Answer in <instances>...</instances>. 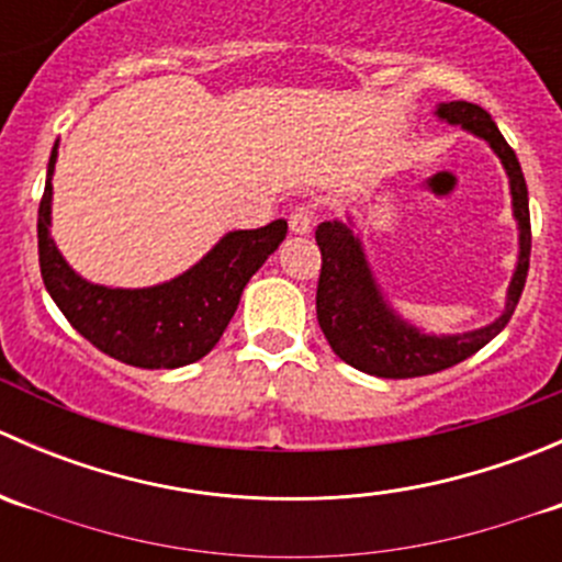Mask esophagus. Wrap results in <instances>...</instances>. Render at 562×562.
I'll list each match as a JSON object with an SVG mask.
<instances>
[{
  "label": "esophagus",
  "instance_id": "34e87169",
  "mask_svg": "<svg viewBox=\"0 0 562 562\" xmlns=\"http://www.w3.org/2000/svg\"><path fill=\"white\" fill-rule=\"evenodd\" d=\"M313 220H315V212L310 206H296L291 212V217H288V225H291L293 234L304 236L313 231Z\"/></svg>",
  "mask_w": 562,
  "mask_h": 562
}]
</instances>
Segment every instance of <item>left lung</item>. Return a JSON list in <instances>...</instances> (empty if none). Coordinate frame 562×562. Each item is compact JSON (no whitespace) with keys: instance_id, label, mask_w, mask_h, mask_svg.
<instances>
[{"instance_id":"left-lung-1","label":"left lung","mask_w":562,"mask_h":562,"mask_svg":"<svg viewBox=\"0 0 562 562\" xmlns=\"http://www.w3.org/2000/svg\"><path fill=\"white\" fill-rule=\"evenodd\" d=\"M443 122L462 124L473 135L484 138L501 157L512 181L514 217L519 225V260L506 296V310L495 323L475 328L468 334H435L418 331L416 326L402 321L383 299L370 263L364 258L359 236L339 220L321 223L315 241L321 247V280H317V323L326 334L328 345L345 364L378 378H422L432 372L449 370L475 350L484 348L490 339L506 328L525 291L527 269H530V209H527V184L517 155L497 124L481 105L454 100L438 105Z\"/></svg>"}]
</instances>
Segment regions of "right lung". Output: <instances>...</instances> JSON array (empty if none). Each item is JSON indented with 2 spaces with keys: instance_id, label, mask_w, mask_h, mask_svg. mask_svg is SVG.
I'll return each instance as SVG.
<instances>
[{
  "instance_id": "add662e5",
  "label": "right lung",
  "mask_w": 562,
  "mask_h": 562,
  "mask_svg": "<svg viewBox=\"0 0 562 562\" xmlns=\"http://www.w3.org/2000/svg\"><path fill=\"white\" fill-rule=\"evenodd\" d=\"M56 146L37 209L40 274L56 307L81 337L122 364L176 370L203 359L228 328L249 277L285 239V220L255 231H231L203 260L162 285L135 291L92 285L67 266L50 239Z\"/></svg>"
}]
</instances>
